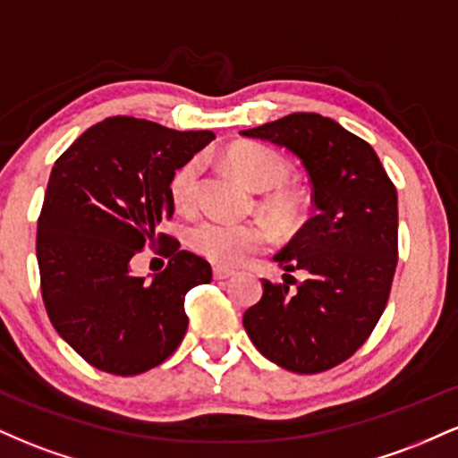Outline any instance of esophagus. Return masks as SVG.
I'll use <instances>...</instances> for the list:
<instances>
[{
	"instance_id": "obj_1",
	"label": "esophagus",
	"mask_w": 458,
	"mask_h": 458,
	"mask_svg": "<svg viewBox=\"0 0 458 458\" xmlns=\"http://www.w3.org/2000/svg\"><path fill=\"white\" fill-rule=\"evenodd\" d=\"M233 276H234V271L228 269V267H222V265L213 267V277H215V280H228V277H233Z\"/></svg>"
}]
</instances>
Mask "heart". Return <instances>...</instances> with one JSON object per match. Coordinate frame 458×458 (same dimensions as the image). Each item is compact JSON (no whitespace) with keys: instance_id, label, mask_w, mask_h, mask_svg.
Instances as JSON below:
<instances>
[{"instance_id":"1","label":"heart","mask_w":458,"mask_h":458,"mask_svg":"<svg viewBox=\"0 0 458 458\" xmlns=\"http://www.w3.org/2000/svg\"><path fill=\"white\" fill-rule=\"evenodd\" d=\"M225 161L260 198V211L282 233H293L306 219L310 198L303 189L291 185L293 167L286 157L254 141H239L225 150ZM202 189V159L191 157L170 178L172 204L182 213L196 211ZM189 243L208 260L222 267H236L269 243V230L262 224H233L222 219L199 222L189 233Z\"/></svg>"}]
</instances>
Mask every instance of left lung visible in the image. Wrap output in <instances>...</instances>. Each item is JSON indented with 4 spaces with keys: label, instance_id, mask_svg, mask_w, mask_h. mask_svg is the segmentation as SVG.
<instances>
[{
    "label": "left lung",
    "instance_id": "8db88e82",
    "mask_svg": "<svg viewBox=\"0 0 458 458\" xmlns=\"http://www.w3.org/2000/svg\"><path fill=\"white\" fill-rule=\"evenodd\" d=\"M241 135L284 146L312 182L314 215L273 256L306 280H262L243 327L267 360L299 375L343 364L379 323L398 262V198L372 146L318 114H291ZM284 276V277H286Z\"/></svg>",
    "mask_w": 458,
    "mask_h": 458
}]
</instances>
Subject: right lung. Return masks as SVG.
I'll return each instance as SVG.
<instances>
[{"label":"right lung","mask_w":458,"mask_h":458,"mask_svg":"<svg viewBox=\"0 0 458 458\" xmlns=\"http://www.w3.org/2000/svg\"><path fill=\"white\" fill-rule=\"evenodd\" d=\"M211 131L114 115L72 141L51 170L36 234L49 320L88 364L120 377L159 366L185 338V295L211 265L157 233L174 215L170 178ZM164 243L168 267L146 283L130 259Z\"/></svg>","instance_id":"right-lung-1"}]
</instances>
